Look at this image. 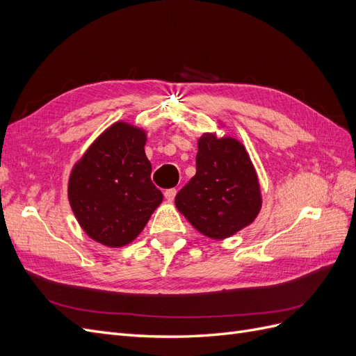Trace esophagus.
I'll return each mask as SVG.
<instances>
[{
  "instance_id": "esophagus-1",
  "label": "esophagus",
  "mask_w": 356,
  "mask_h": 356,
  "mask_svg": "<svg viewBox=\"0 0 356 356\" xmlns=\"http://www.w3.org/2000/svg\"><path fill=\"white\" fill-rule=\"evenodd\" d=\"M175 196H177V190H175V188H169V190L165 191V199H166L168 202L174 200Z\"/></svg>"
}]
</instances>
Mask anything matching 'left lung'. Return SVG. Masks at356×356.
Listing matches in <instances>:
<instances>
[{
    "label": "left lung",
    "mask_w": 356,
    "mask_h": 356,
    "mask_svg": "<svg viewBox=\"0 0 356 356\" xmlns=\"http://www.w3.org/2000/svg\"><path fill=\"white\" fill-rule=\"evenodd\" d=\"M196 175L175 197L178 211L202 234L225 239L250 225L261 209V191L250 154L230 136L203 134Z\"/></svg>",
    "instance_id": "1"
}]
</instances>
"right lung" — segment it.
<instances>
[{
    "label": "right lung",
    "instance_id": "1",
    "mask_svg": "<svg viewBox=\"0 0 356 356\" xmlns=\"http://www.w3.org/2000/svg\"><path fill=\"white\" fill-rule=\"evenodd\" d=\"M147 135L117 122L74 165L68 199L81 229L105 246L131 243L163 200L145 156Z\"/></svg>",
    "mask_w": 356,
    "mask_h": 356
}]
</instances>
